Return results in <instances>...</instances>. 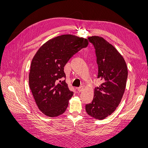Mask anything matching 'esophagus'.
Wrapping results in <instances>:
<instances>
[{"label":"esophagus","instance_id":"obj_1","mask_svg":"<svg viewBox=\"0 0 148 148\" xmlns=\"http://www.w3.org/2000/svg\"><path fill=\"white\" fill-rule=\"evenodd\" d=\"M77 91L78 92H82L83 90V86H80L79 88H77Z\"/></svg>","mask_w":148,"mask_h":148}]
</instances>
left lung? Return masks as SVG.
Returning a JSON list of instances; mask_svg holds the SVG:
<instances>
[{
    "label": "left lung",
    "mask_w": 148,
    "mask_h": 148,
    "mask_svg": "<svg viewBox=\"0 0 148 148\" xmlns=\"http://www.w3.org/2000/svg\"><path fill=\"white\" fill-rule=\"evenodd\" d=\"M95 46L98 66L97 78L102 84L95 88L91 103L85 109L91 117L103 120L115 110L122 100L128 77L123 57L112 44L97 36L88 38Z\"/></svg>",
    "instance_id": "1"
}]
</instances>
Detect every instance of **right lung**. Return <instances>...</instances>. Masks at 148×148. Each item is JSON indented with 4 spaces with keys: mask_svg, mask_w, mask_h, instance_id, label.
Instances as JSON below:
<instances>
[{
    "mask_svg": "<svg viewBox=\"0 0 148 148\" xmlns=\"http://www.w3.org/2000/svg\"><path fill=\"white\" fill-rule=\"evenodd\" d=\"M88 39L64 34L40 47L31 61L29 85L38 109L47 117L65 112L73 92L69 90L64 67L76 53L88 45Z\"/></svg>",
    "mask_w": 148,
    "mask_h": 148,
    "instance_id": "right-lung-1",
    "label": "right lung"
}]
</instances>
